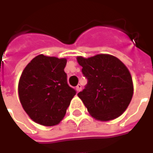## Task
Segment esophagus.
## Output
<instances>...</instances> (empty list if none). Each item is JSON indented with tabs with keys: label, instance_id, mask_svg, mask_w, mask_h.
Masks as SVG:
<instances>
[{
	"label": "esophagus",
	"instance_id": "34e87169",
	"mask_svg": "<svg viewBox=\"0 0 153 153\" xmlns=\"http://www.w3.org/2000/svg\"><path fill=\"white\" fill-rule=\"evenodd\" d=\"M75 89H76L77 92H80L81 89H82V85H81V84H78V85L76 86V88H75Z\"/></svg>",
	"mask_w": 153,
	"mask_h": 153
}]
</instances>
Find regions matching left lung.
<instances>
[{"instance_id":"obj_1","label":"left lung","mask_w":153,"mask_h":153,"mask_svg":"<svg viewBox=\"0 0 153 153\" xmlns=\"http://www.w3.org/2000/svg\"><path fill=\"white\" fill-rule=\"evenodd\" d=\"M82 73L88 79L85 88L78 93L88 111L100 121L121 115L131 102L134 85L125 64L114 56L98 54L77 57Z\"/></svg>"}]
</instances>
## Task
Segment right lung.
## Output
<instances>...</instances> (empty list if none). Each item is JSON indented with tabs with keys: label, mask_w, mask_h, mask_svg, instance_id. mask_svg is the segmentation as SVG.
I'll return each instance as SVG.
<instances>
[{
	"label": "right lung",
	"mask_w": 153,
	"mask_h": 153,
	"mask_svg": "<svg viewBox=\"0 0 153 153\" xmlns=\"http://www.w3.org/2000/svg\"><path fill=\"white\" fill-rule=\"evenodd\" d=\"M65 58L38 55L27 65L19 81V101L36 123L56 125L63 120L76 91L67 83Z\"/></svg>",
	"instance_id": "right-lung-1"
}]
</instances>
